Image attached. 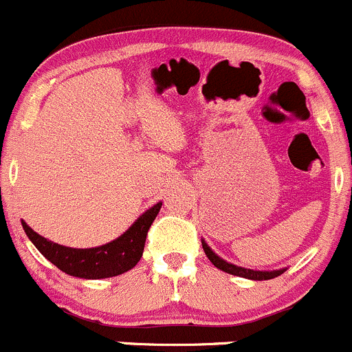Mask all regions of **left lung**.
<instances>
[{"label": "left lung", "mask_w": 352, "mask_h": 352, "mask_svg": "<svg viewBox=\"0 0 352 352\" xmlns=\"http://www.w3.org/2000/svg\"><path fill=\"white\" fill-rule=\"evenodd\" d=\"M201 246H204L205 255L208 256L212 263H214L217 269L224 270V272L231 274V276H238V277H245V279H252V280H269L274 279V277L280 276V274L286 272V269H279V270H253V269H245V267L234 265V263L226 262L224 258L217 255L215 252H212L210 246L207 245L205 239H201Z\"/></svg>", "instance_id": "8db88e82"}]
</instances>
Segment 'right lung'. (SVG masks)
I'll use <instances>...</instances> for the list:
<instances>
[{
	"label": "right lung",
	"instance_id": "add662e5",
	"mask_svg": "<svg viewBox=\"0 0 352 352\" xmlns=\"http://www.w3.org/2000/svg\"><path fill=\"white\" fill-rule=\"evenodd\" d=\"M162 201L145 210L126 231L113 241L96 248H69L37 234L22 221L23 231L37 250L59 270L80 279H107L128 272L144 255L148 228L161 210Z\"/></svg>",
	"mask_w": 352,
	"mask_h": 352
}]
</instances>
